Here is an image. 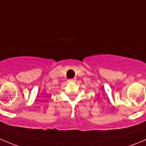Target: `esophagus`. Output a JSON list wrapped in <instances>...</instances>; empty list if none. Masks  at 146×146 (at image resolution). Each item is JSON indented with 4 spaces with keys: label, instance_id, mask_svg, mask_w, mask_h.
I'll use <instances>...</instances> for the list:
<instances>
[{
    "label": "esophagus",
    "instance_id": "obj_1",
    "mask_svg": "<svg viewBox=\"0 0 146 146\" xmlns=\"http://www.w3.org/2000/svg\"><path fill=\"white\" fill-rule=\"evenodd\" d=\"M76 80V78H73V79H70L69 80V82H75Z\"/></svg>",
    "mask_w": 146,
    "mask_h": 146
}]
</instances>
